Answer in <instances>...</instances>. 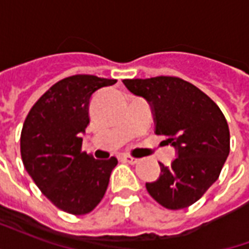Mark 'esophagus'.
<instances>
[{
	"label": "esophagus",
	"mask_w": 249,
	"mask_h": 249,
	"mask_svg": "<svg viewBox=\"0 0 249 249\" xmlns=\"http://www.w3.org/2000/svg\"><path fill=\"white\" fill-rule=\"evenodd\" d=\"M123 160H124L125 162H129V164H137V162L140 161L139 159H135V157L129 156V155H125V156H123Z\"/></svg>",
	"instance_id": "esophagus-1"
}]
</instances>
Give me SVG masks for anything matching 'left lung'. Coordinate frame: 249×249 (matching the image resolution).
I'll use <instances>...</instances> for the list:
<instances>
[{
    "instance_id": "1",
    "label": "left lung",
    "mask_w": 249,
    "mask_h": 249,
    "mask_svg": "<svg viewBox=\"0 0 249 249\" xmlns=\"http://www.w3.org/2000/svg\"><path fill=\"white\" fill-rule=\"evenodd\" d=\"M135 96L151 105L156 135L167 137L176 159L146 191L168 209L187 208L219 178L230 155V129L224 114L198 88L178 77L124 80Z\"/></svg>"
}]
</instances>
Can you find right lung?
<instances>
[{"instance_id": "obj_1", "label": "right lung", "mask_w": 249, "mask_h": 249, "mask_svg": "<svg viewBox=\"0 0 249 249\" xmlns=\"http://www.w3.org/2000/svg\"><path fill=\"white\" fill-rule=\"evenodd\" d=\"M116 80L66 77L30 109L21 132V157L36 185L57 208L85 214L103 200L117 159L96 160L81 152L94 93Z\"/></svg>"}]
</instances>
